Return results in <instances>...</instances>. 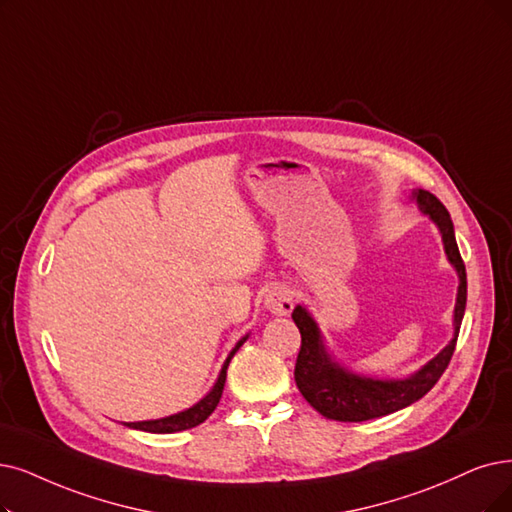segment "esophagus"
I'll return each mask as SVG.
<instances>
[{"instance_id": "esophagus-1", "label": "esophagus", "mask_w": 512, "mask_h": 512, "mask_svg": "<svg viewBox=\"0 0 512 512\" xmlns=\"http://www.w3.org/2000/svg\"><path fill=\"white\" fill-rule=\"evenodd\" d=\"M264 306L275 315H288L294 309V292L288 285H275L264 296Z\"/></svg>"}]
</instances>
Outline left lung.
<instances>
[{"mask_svg": "<svg viewBox=\"0 0 512 512\" xmlns=\"http://www.w3.org/2000/svg\"><path fill=\"white\" fill-rule=\"evenodd\" d=\"M418 210L435 222L441 233L445 256L458 273V294L454 306V334L443 349L426 361L420 370L407 378H374L357 374L344 367L336 357L327 351L323 334L315 317L302 304H296L292 313L294 323L298 325L302 344L296 359V386L302 397L309 401L315 410L338 422H363L380 416H388L403 410V407L422 399L437 384L445 367L454 355L456 340L460 334V323L466 309V269L462 256L458 252V243L454 235V222L449 218L443 203L428 191H412Z\"/></svg>", "mask_w": 512, "mask_h": 512, "instance_id": "left-lung-1", "label": "left lung"}]
</instances>
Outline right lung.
<instances>
[{
	"label": "right lung",
	"mask_w": 512,
	"mask_h": 512,
	"mask_svg": "<svg viewBox=\"0 0 512 512\" xmlns=\"http://www.w3.org/2000/svg\"><path fill=\"white\" fill-rule=\"evenodd\" d=\"M250 334H245L235 346L233 351L229 353L227 361L222 363V370L214 382V386L210 388V393L199 399L195 405L187 407V410H182L178 414L166 416V418H157V420H142V422H124L128 428H136V431H145V433H157V435H168V433H180V431H187V428H193L197 424H201L203 420H208V416L216 410V405L222 397V388H224V380H227V367L233 359V355L241 349V344L248 340Z\"/></svg>",
	"instance_id": "right-lung-1"
}]
</instances>
